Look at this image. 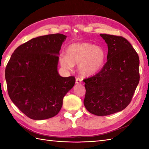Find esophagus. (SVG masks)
Listing matches in <instances>:
<instances>
[{"mask_svg": "<svg viewBox=\"0 0 149 149\" xmlns=\"http://www.w3.org/2000/svg\"><path fill=\"white\" fill-rule=\"evenodd\" d=\"M75 83L77 84H81L82 83V79L80 77H77L75 79Z\"/></svg>", "mask_w": 149, "mask_h": 149, "instance_id": "34e87169", "label": "esophagus"}]
</instances>
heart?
<instances>
[{
  "label": "heart",
  "mask_w": 149,
  "mask_h": 149,
  "mask_svg": "<svg viewBox=\"0 0 149 149\" xmlns=\"http://www.w3.org/2000/svg\"><path fill=\"white\" fill-rule=\"evenodd\" d=\"M106 53L102 48L92 43H73L66 50V56H61L60 63L67 69L79 65V70L84 76H90L99 72L104 65Z\"/></svg>",
  "instance_id": "1"
}]
</instances>
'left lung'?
Returning <instances> with one entry per match:
<instances>
[{
    "label": "left lung",
    "mask_w": 149,
    "mask_h": 149,
    "mask_svg": "<svg viewBox=\"0 0 149 149\" xmlns=\"http://www.w3.org/2000/svg\"><path fill=\"white\" fill-rule=\"evenodd\" d=\"M100 35L107 44V60L99 73L83 80L84 104L93 115L106 116L122 111L130 104L140 81V59L125 38Z\"/></svg>",
    "instance_id": "left-lung-1"
}]
</instances>
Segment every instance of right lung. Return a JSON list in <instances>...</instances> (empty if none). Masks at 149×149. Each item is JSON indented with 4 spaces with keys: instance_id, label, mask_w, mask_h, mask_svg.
I'll list each match as a JSON object with an SVG mask.
<instances>
[{
    "instance_id": "right-lung-1",
    "label": "right lung",
    "mask_w": 149,
    "mask_h": 149,
    "mask_svg": "<svg viewBox=\"0 0 149 149\" xmlns=\"http://www.w3.org/2000/svg\"><path fill=\"white\" fill-rule=\"evenodd\" d=\"M66 38L57 33L31 39L15 50L6 66L9 96L31 119L56 116L74 86V76L63 77L58 72V55Z\"/></svg>"
}]
</instances>
